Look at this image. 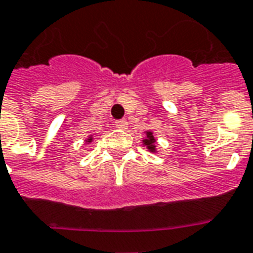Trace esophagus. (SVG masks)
I'll list each match as a JSON object with an SVG mask.
<instances>
[{"instance_id": "1", "label": "esophagus", "mask_w": 253, "mask_h": 253, "mask_svg": "<svg viewBox=\"0 0 253 253\" xmlns=\"http://www.w3.org/2000/svg\"><path fill=\"white\" fill-rule=\"evenodd\" d=\"M126 125H128V123H126L125 120L115 121V126H116L117 129H125V128H126Z\"/></svg>"}]
</instances>
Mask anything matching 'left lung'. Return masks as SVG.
Masks as SVG:
<instances>
[{
  "instance_id": "1",
  "label": "left lung",
  "mask_w": 253,
  "mask_h": 253,
  "mask_svg": "<svg viewBox=\"0 0 253 253\" xmlns=\"http://www.w3.org/2000/svg\"><path fill=\"white\" fill-rule=\"evenodd\" d=\"M142 142H144V145L146 146L148 150L153 152V153L157 152V150H156V138H154L153 136V132H149L148 130V132H146V137L142 140Z\"/></svg>"
}]
</instances>
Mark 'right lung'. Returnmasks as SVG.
I'll list each match as a JSON object with an SVG mask.
<instances>
[{
  "label": "right lung",
  "mask_w": 253,
  "mask_h": 253,
  "mask_svg": "<svg viewBox=\"0 0 253 253\" xmlns=\"http://www.w3.org/2000/svg\"><path fill=\"white\" fill-rule=\"evenodd\" d=\"M88 142V144H89V142H92V137H89V138H87V140H85Z\"/></svg>",
  "instance_id": "obj_1"
}]
</instances>
